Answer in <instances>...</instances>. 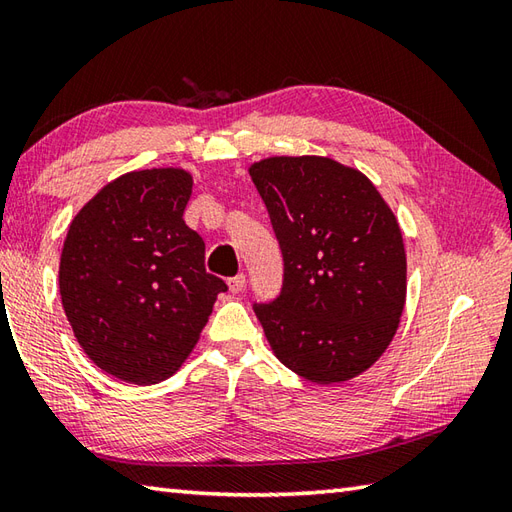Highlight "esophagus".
Segmentation results:
<instances>
[{
	"label": "esophagus",
	"instance_id": "obj_1",
	"mask_svg": "<svg viewBox=\"0 0 512 512\" xmlns=\"http://www.w3.org/2000/svg\"><path fill=\"white\" fill-rule=\"evenodd\" d=\"M226 286H228V290L231 292H242L244 290V286H246V275H237V277H231L226 281Z\"/></svg>",
	"mask_w": 512,
	"mask_h": 512
}]
</instances>
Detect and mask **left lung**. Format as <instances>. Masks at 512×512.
Segmentation results:
<instances>
[{"mask_svg": "<svg viewBox=\"0 0 512 512\" xmlns=\"http://www.w3.org/2000/svg\"><path fill=\"white\" fill-rule=\"evenodd\" d=\"M284 255V288L259 303L270 350L317 385L345 383L389 347L407 299L394 211L365 173L325 156L248 167Z\"/></svg>", "mask_w": 512, "mask_h": 512, "instance_id": "1", "label": "left lung"}]
</instances>
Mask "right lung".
<instances>
[{
    "mask_svg": "<svg viewBox=\"0 0 512 512\" xmlns=\"http://www.w3.org/2000/svg\"><path fill=\"white\" fill-rule=\"evenodd\" d=\"M193 176L180 167L123 173L74 215L59 292L76 341L105 374L154 385L178 372L226 284L204 268L184 224Z\"/></svg>",
    "mask_w": 512,
    "mask_h": 512,
    "instance_id": "obj_1",
    "label": "right lung"
}]
</instances>
